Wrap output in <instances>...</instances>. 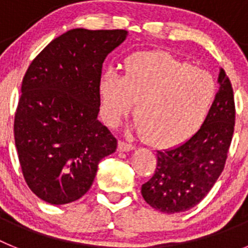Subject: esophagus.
<instances>
[{"mask_svg": "<svg viewBox=\"0 0 248 248\" xmlns=\"http://www.w3.org/2000/svg\"><path fill=\"white\" fill-rule=\"evenodd\" d=\"M118 149L120 151H130V150H134L135 146L133 144H129L125 143V141H123V140H119V143H118Z\"/></svg>", "mask_w": 248, "mask_h": 248, "instance_id": "obj_1", "label": "esophagus"}]
</instances>
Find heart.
I'll return each instance as SVG.
<instances>
[{
	"label": "heart",
	"mask_w": 248,
	"mask_h": 248,
	"mask_svg": "<svg viewBox=\"0 0 248 248\" xmlns=\"http://www.w3.org/2000/svg\"><path fill=\"white\" fill-rule=\"evenodd\" d=\"M102 115L118 125L135 104V129L155 148L184 143L202 126L216 98L214 77L168 52H138L124 62V76L99 80Z\"/></svg>",
	"instance_id": "obj_1"
}]
</instances>
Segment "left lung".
Segmentation results:
<instances>
[{"mask_svg":"<svg viewBox=\"0 0 248 248\" xmlns=\"http://www.w3.org/2000/svg\"><path fill=\"white\" fill-rule=\"evenodd\" d=\"M218 89L209 115L187 141L157 151L154 175L141 186L144 200L165 214L198 205L225 168L235 128V99L230 78L221 69Z\"/></svg>","mask_w":248,"mask_h":248,"instance_id":"8db88e82","label":"left lung"}]
</instances>
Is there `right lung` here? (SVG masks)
<instances>
[{
    "label": "right lung",
    "instance_id": "right-lung-1",
    "mask_svg": "<svg viewBox=\"0 0 248 248\" xmlns=\"http://www.w3.org/2000/svg\"><path fill=\"white\" fill-rule=\"evenodd\" d=\"M125 30L76 28L54 38L32 61L15 114V143L26 183L52 205L78 200L91 189L117 139L97 119L105 57Z\"/></svg>",
    "mask_w": 248,
    "mask_h": 248
}]
</instances>
